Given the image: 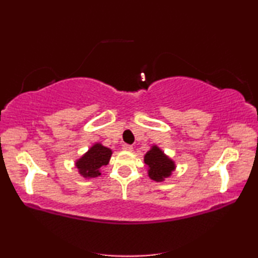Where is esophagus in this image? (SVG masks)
<instances>
[{
    "label": "esophagus",
    "instance_id": "34e87169",
    "mask_svg": "<svg viewBox=\"0 0 258 258\" xmlns=\"http://www.w3.org/2000/svg\"><path fill=\"white\" fill-rule=\"evenodd\" d=\"M122 149H123L124 151H133V146L129 144H123L122 145Z\"/></svg>",
    "mask_w": 258,
    "mask_h": 258
}]
</instances>
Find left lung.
I'll return each instance as SVG.
<instances>
[{"instance_id": "1", "label": "left lung", "mask_w": 258, "mask_h": 258, "mask_svg": "<svg viewBox=\"0 0 258 258\" xmlns=\"http://www.w3.org/2000/svg\"><path fill=\"white\" fill-rule=\"evenodd\" d=\"M144 162L149 166L148 172L150 179L157 182L164 181L175 169L174 161L169 159L156 145H153L151 150L145 154Z\"/></svg>"}]
</instances>
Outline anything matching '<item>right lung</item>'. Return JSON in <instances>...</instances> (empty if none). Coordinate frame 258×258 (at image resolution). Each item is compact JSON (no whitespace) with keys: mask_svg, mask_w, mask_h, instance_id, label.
I'll return each instance as SVG.
<instances>
[{"mask_svg":"<svg viewBox=\"0 0 258 258\" xmlns=\"http://www.w3.org/2000/svg\"><path fill=\"white\" fill-rule=\"evenodd\" d=\"M112 150L101 144H94L84 156L76 161L79 174L84 177H97L100 175V168L109 162Z\"/></svg>","mask_w":258,"mask_h":258,"instance_id":"add662e5","label":"right lung"}]
</instances>
